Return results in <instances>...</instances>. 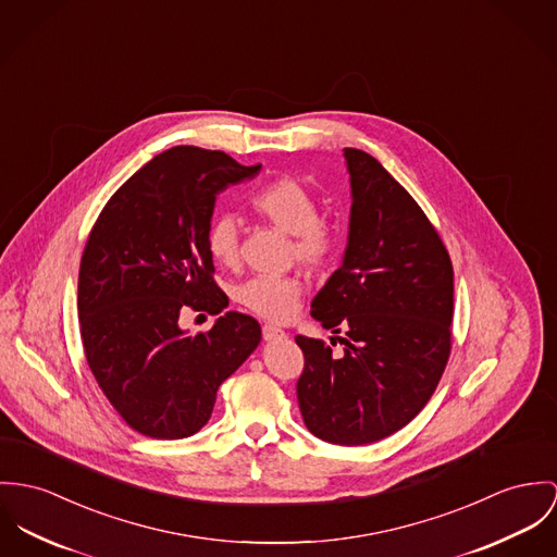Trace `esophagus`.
Here are the masks:
<instances>
[{
  "label": "esophagus",
  "instance_id": "obj_1",
  "mask_svg": "<svg viewBox=\"0 0 557 557\" xmlns=\"http://www.w3.org/2000/svg\"><path fill=\"white\" fill-rule=\"evenodd\" d=\"M261 332H263V341H268V343L285 341V338H287V332H285V330H281V327H276V325H270V323H265Z\"/></svg>",
  "mask_w": 557,
  "mask_h": 557
}]
</instances>
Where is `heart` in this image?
I'll use <instances>...</instances> for the list:
<instances>
[{"label": "heart", "instance_id": "1", "mask_svg": "<svg viewBox=\"0 0 557 557\" xmlns=\"http://www.w3.org/2000/svg\"><path fill=\"white\" fill-rule=\"evenodd\" d=\"M255 214L292 234V255L306 268H323L338 247L336 230L319 216V203L302 181L278 176L251 196ZM238 223L232 214L210 219L206 227V251L219 265L238 261ZM302 278L296 274H259L234 289V300L270 321H287L302 298Z\"/></svg>", "mask_w": 557, "mask_h": 557}]
</instances>
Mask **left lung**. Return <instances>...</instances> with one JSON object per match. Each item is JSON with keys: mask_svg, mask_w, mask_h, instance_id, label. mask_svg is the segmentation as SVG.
Instances as JSON below:
<instances>
[{"mask_svg": "<svg viewBox=\"0 0 557 557\" xmlns=\"http://www.w3.org/2000/svg\"><path fill=\"white\" fill-rule=\"evenodd\" d=\"M351 176L343 265L310 304L343 354L296 336L306 428L332 445H368L405 428L432 398L451 354L454 265L405 187L368 152L345 149Z\"/></svg>", "mask_w": 557, "mask_h": 557, "instance_id": "1", "label": "left lung"}]
</instances>
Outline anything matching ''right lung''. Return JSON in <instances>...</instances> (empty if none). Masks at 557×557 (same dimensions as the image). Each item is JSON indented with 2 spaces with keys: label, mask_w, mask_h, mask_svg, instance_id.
<instances>
[{
  "label": "right lung",
  "mask_w": 557,
  "mask_h": 557,
  "mask_svg": "<svg viewBox=\"0 0 557 557\" xmlns=\"http://www.w3.org/2000/svg\"><path fill=\"white\" fill-rule=\"evenodd\" d=\"M223 151L174 147L127 178L85 245L78 319L87 363L123 421L151 438L202 430L219 385L253 354L261 327L230 310L208 332L178 325L185 306L219 314L206 227L216 196L259 174Z\"/></svg>",
  "instance_id": "add662e5"
}]
</instances>
